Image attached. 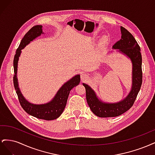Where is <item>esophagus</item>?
<instances>
[{
	"mask_svg": "<svg viewBox=\"0 0 155 155\" xmlns=\"http://www.w3.org/2000/svg\"><path fill=\"white\" fill-rule=\"evenodd\" d=\"M88 79V76L85 73H81V79L83 81H85Z\"/></svg>",
	"mask_w": 155,
	"mask_h": 155,
	"instance_id": "34e87169",
	"label": "esophagus"
}]
</instances>
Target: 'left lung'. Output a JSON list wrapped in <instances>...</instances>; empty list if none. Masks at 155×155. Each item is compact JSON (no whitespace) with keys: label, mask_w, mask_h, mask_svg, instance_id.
<instances>
[{"label":"left lung","mask_w":155,"mask_h":155,"mask_svg":"<svg viewBox=\"0 0 155 155\" xmlns=\"http://www.w3.org/2000/svg\"><path fill=\"white\" fill-rule=\"evenodd\" d=\"M121 38L113 45V48L126 54L133 63V87L129 94L122 101L116 104H104L98 100L94 92L86 84V98L88 105L95 115L101 118L116 117L124 114L132 107L137 99L142 83V55L140 47L133 35L121 26Z\"/></svg>","instance_id":"obj_1"}]
</instances>
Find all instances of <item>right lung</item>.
Segmentation results:
<instances>
[{"label": "right lung", "mask_w": 155, "mask_h": 155, "mask_svg": "<svg viewBox=\"0 0 155 155\" xmlns=\"http://www.w3.org/2000/svg\"><path fill=\"white\" fill-rule=\"evenodd\" d=\"M42 33H43L42 26L36 25L33 26L22 39L21 43L16 50V53L13 59V85L20 104L22 109L28 114L39 119L52 120L58 118L63 113L67 104L70 91H71L72 88L77 86L80 82V76L77 75L68 82L64 84L62 87L59 89L53 100L48 103V104L45 105H34L30 104L25 99L24 97L22 96L19 89H18L16 76L18 57L21 54V50L24 48L26 45L28 44L30 41L34 40L35 37L40 35Z\"/></svg>", "instance_id": "add662e5"}]
</instances>
